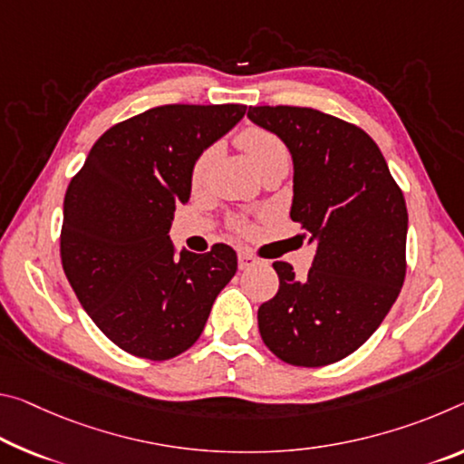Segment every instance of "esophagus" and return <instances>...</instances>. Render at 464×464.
I'll return each mask as SVG.
<instances>
[{"mask_svg":"<svg viewBox=\"0 0 464 464\" xmlns=\"http://www.w3.org/2000/svg\"><path fill=\"white\" fill-rule=\"evenodd\" d=\"M237 262H239V268H241V270H246V268H249V266H254V264L258 262V260H256L252 254H247V252H239V254H237Z\"/></svg>","mask_w":464,"mask_h":464,"instance_id":"obj_1","label":"esophagus"}]
</instances>
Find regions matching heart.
Returning <instances> with one entry per match:
<instances>
[{"label": "heart", "instance_id": "b5f03b06", "mask_svg": "<svg viewBox=\"0 0 464 464\" xmlns=\"http://www.w3.org/2000/svg\"><path fill=\"white\" fill-rule=\"evenodd\" d=\"M235 144L247 154V159L252 160L254 167L258 169L260 173H266L270 167H276V165H289V149H286V144L275 134V131H270L262 126L241 128L237 134H235ZM217 157H218V146L215 144L198 154V159L192 165V173H189V179H192L194 188L202 186L206 178H208ZM231 227L235 231H241L246 227V223L239 217H233Z\"/></svg>", "mask_w": 464, "mask_h": 464}]
</instances>
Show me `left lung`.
<instances>
[{
    "label": "left lung",
    "instance_id": "obj_1",
    "mask_svg": "<svg viewBox=\"0 0 464 464\" xmlns=\"http://www.w3.org/2000/svg\"><path fill=\"white\" fill-rule=\"evenodd\" d=\"M293 157L291 218L318 244L307 276L275 262L278 291L258 310L266 347L285 363L341 362L391 312L407 275V204L370 134L310 107H249Z\"/></svg>",
    "mask_w": 464,
    "mask_h": 464
}]
</instances>
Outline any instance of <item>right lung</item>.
<instances>
[{
	"label": "right lung",
	"mask_w": 464,
	"mask_h": 464,
	"mask_svg": "<svg viewBox=\"0 0 464 464\" xmlns=\"http://www.w3.org/2000/svg\"><path fill=\"white\" fill-rule=\"evenodd\" d=\"M246 105H163L115 123L88 152L63 200L65 276L94 324L130 355L167 362L200 338L210 307L237 270L215 244L179 254L169 239L192 165Z\"/></svg>",
	"instance_id": "right-lung-1"
}]
</instances>
